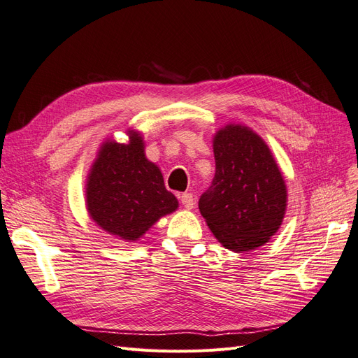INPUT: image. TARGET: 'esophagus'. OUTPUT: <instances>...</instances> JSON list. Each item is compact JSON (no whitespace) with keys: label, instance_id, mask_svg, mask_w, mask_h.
I'll use <instances>...</instances> for the list:
<instances>
[{"label":"esophagus","instance_id":"34e87169","mask_svg":"<svg viewBox=\"0 0 358 358\" xmlns=\"http://www.w3.org/2000/svg\"><path fill=\"white\" fill-rule=\"evenodd\" d=\"M179 200H180V203H182V206L185 209H192L194 208V196L191 192H182V194H179Z\"/></svg>","mask_w":358,"mask_h":358}]
</instances>
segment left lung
I'll list each match as a JSON object with an SVG mask.
<instances>
[{
    "mask_svg": "<svg viewBox=\"0 0 358 358\" xmlns=\"http://www.w3.org/2000/svg\"><path fill=\"white\" fill-rule=\"evenodd\" d=\"M215 178L199 200L222 246L246 252L264 245L282 224L287 189L267 145L251 129L227 125L213 138Z\"/></svg>",
    "mask_w": 358,
    "mask_h": 358,
    "instance_id": "8db88e82",
    "label": "left lung"
}]
</instances>
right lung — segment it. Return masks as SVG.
Masks as SVG:
<instances>
[{"instance_id": "add662e5", "label": "right lung", "mask_w": 358, "mask_h": 358, "mask_svg": "<svg viewBox=\"0 0 358 358\" xmlns=\"http://www.w3.org/2000/svg\"><path fill=\"white\" fill-rule=\"evenodd\" d=\"M86 185L91 218L124 241H137L161 216L178 209L159 169L146 159L137 133H131L128 145H103Z\"/></svg>"}]
</instances>
